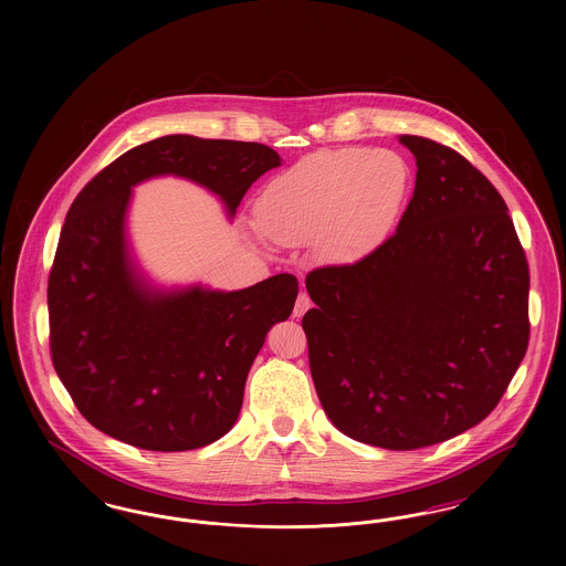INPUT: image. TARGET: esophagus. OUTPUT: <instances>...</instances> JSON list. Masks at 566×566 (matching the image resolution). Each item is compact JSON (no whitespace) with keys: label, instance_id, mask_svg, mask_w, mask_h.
Listing matches in <instances>:
<instances>
[{"label":"esophagus","instance_id":"obj_1","mask_svg":"<svg viewBox=\"0 0 566 566\" xmlns=\"http://www.w3.org/2000/svg\"><path fill=\"white\" fill-rule=\"evenodd\" d=\"M310 307H312V298L307 296V293H303V291H301L298 296H296L295 310H293V314H295L296 318H298V316H303V314H305Z\"/></svg>","mask_w":566,"mask_h":566}]
</instances>
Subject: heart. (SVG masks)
<instances>
[{"label": "heart", "instance_id": "1", "mask_svg": "<svg viewBox=\"0 0 566 566\" xmlns=\"http://www.w3.org/2000/svg\"><path fill=\"white\" fill-rule=\"evenodd\" d=\"M409 189L407 163L388 150L318 153L273 178L259 222L277 242H318L333 261H358L395 227Z\"/></svg>", "mask_w": 566, "mask_h": 566}]
</instances>
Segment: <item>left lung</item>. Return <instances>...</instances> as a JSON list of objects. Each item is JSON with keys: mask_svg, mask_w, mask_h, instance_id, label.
I'll return each instance as SVG.
<instances>
[{"mask_svg": "<svg viewBox=\"0 0 566 566\" xmlns=\"http://www.w3.org/2000/svg\"><path fill=\"white\" fill-rule=\"evenodd\" d=\"M416 189L395 235L354 265L307 273L310 369L352 439L418 450L480 424L528 348V263L482 171L399 135Z\"/></svg>", "mask_w": 566, "mask_h": 566, "instance_id": "obj_1", "label": "left lung"}]
</instances>
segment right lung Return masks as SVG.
<instances>
[{
    "label": "right lung",
    "mask_w": 566,
    "mask_h": 566,
    "mask_svg": "<svg viewBox=\"0 0 566 566\" xmlns=\"http://www.w3.org/2000/svg\"><path fill=\"white\" fill-rule=\"evenodd\" d=\"M254 142L163 135L135 146L76 197L49 277L54 371L102 432L153 452H187L233 429L248 371L298 282L277 273L240 291L165 286L135 254L134 189L182 178L212 192L229 220L245 190L280 167Z\"/></svg>",
    "instance_id": "obj_1"
}]
</instances>
